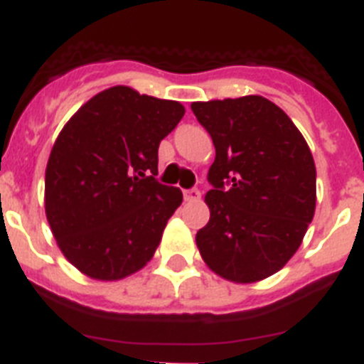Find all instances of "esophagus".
I'll return each mask as SVG.
<instances>
[{"instance_id": "1", "label": "esophagus", "mask_w": 364, "mask_h": 364, "mask_svg": "<svg viewBox=\"0 0 364 364\" xmlns=\"http://www.w3.org/2000/svg\"><path fill=\"white\" fill-rule=\"evenodd\" d=\"M184 198L188 202H197L200 198V191L198 189H188V191H184Z\"/></svg>"}]
</instances>
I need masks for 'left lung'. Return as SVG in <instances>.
<instances>
[{
  "instance_id": "8db88e82",
  "label": "left lung",
  "mask_w": 364,
  "mask_h": 364,
  "mask_svg": "<svg viewBox=\"0 0 364 364\" xmlns=\"http://www.w3.org/2000/svg\"><path fill=\"white\" fill-rule=\"evenodd\" d=\"M211 134L210 222L197 233L205 266L237 284L269 277L301 246L315 213V162L279 105L259 95L193 102Z\"/></svg>"
}]
</instances>
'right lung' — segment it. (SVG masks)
<instances>
[{"label": "right lung", "instance_id": "obj_1", "mask_svg": "<svg viewBox=\"0 0 364 364\" xmlns=\"http://www.w3.org/2000/svg\"><path fill=\"white\" fill-rule=\"evenodd\" d=\"M175 100L114 85L74 112L45 169V215L58 247L95 281H120L153 259L178 188L159 184V146L184 117Z\"/></svg>", "mask_w": 364, "mask_h": 364}]
</instances>
